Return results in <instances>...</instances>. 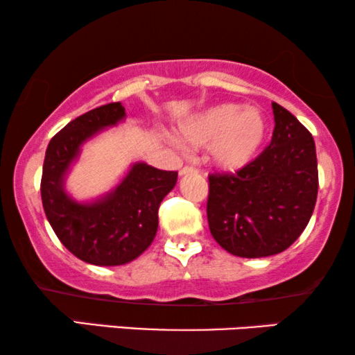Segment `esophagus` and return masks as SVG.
Wrapping results in <instances>:
<instances>
[{"mask_svg":"<svg viewBox=\"0 0 355 355\" xmlns=\"http://www.w3.org/2000/svg\"><path fill=\"white\" fill-rule=\"evenodd\" d=\"M193 173H197V169L193 166H184L181 171H179L181 176H187V174H193Z\"/></svg>","mask_w":355,"mask_h":355,"instance_id":"esophagus-1","label":"esophagus"}]
</instances>
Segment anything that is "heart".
Instances as JSON below:
<instances>
[{
	"label": "heart",
	"mask_w": 355,
	"mask_h": 355,
	"mask_svg": "<svg viewBox=\"0 0 355 355\" xmlns=\"http://www.w3.org/2000/svg\"><path fill=\"white\" fill-rule=\"evenodd\" d=\"M268 123L259 108L221 103L182 121L178 142L187 148L208 147V158L223 171H239L263 147Z\"/></svg>",
	"instance_id": "heart-1"
}]
</instances>
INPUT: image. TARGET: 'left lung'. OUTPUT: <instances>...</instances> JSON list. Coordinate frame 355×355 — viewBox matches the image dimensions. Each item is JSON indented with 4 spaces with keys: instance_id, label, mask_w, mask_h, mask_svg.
I'll return each mask as SVG.
<instances>
[{
    "instance_id": "1",
    "label": "left lung",
    "mask_w": 355,
    "mask_h": 355,
    "mask_svg": "<svg viewBox=\"0 0 355 355\" xmlns=\"http://www.w3.org/2000/svg\"><path fill=\"white\" fill-rule=\"evenodd\" d=\"M275 130L268 147L234 174L208 176L207 218L211 236L232 255L279 254L302 234L318 193L312 134L294 114L271 103Z\"/></svg>"
}]
</instances>
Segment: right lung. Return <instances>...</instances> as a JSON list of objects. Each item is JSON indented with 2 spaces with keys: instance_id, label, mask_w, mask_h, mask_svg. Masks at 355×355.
Wrapping results in <instances>:
<instances>
[{
  "instance_id": "right-lung-1",
  "label": "right lung",
  "mask_w": 355,
  "mask_h": 355,
  "mask_svg": "<svg viewBox=\"0 0 355 355\" xmlns=\"http://www.w3.org/2000/svg\"><path fill=\"white\" fill-rule=\"evenodd\" d=\"M124 116L119 101L79 116L50 140L43 163L42 203L53 231L77 259L98 266L129 263L148 249L158 230L159 203L178 181V171L135 163L98 200L79 203L67 196L64 176L80 145Z\"/></svg>"
}]
</instances>
